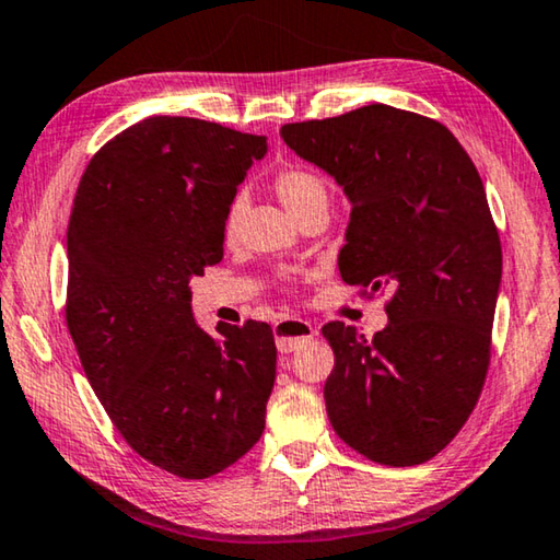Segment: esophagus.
<instances>
[{
    "instance_id": "1",
    "label": "esophagus",
    "mask_w": 560,
    "mask_h": 560,
    "mask_svg": "<svg viewBox=\"0 0 560 560\" xmlns=\"http://www.w3.org/2000/svg\"><path fill=\"white\" fill-rule=\"evenodd\" d=\"M273 334H277V349L281 353H291L299 346L312 341L316 336V328L304 322V318H283V322L273 326Z\"/></svg>"
}]
</instances>
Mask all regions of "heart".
<instances>
[{
	"label": "heart",
	"instance_id": "obj_1",
	"mask_svg": "<svg viewBox=\"0 0 560 560\" xmlns=\"http://www.w3.org/2000/svg\"><path fill=\"white\" fill-rule=\"evenodd\" d=\"M273 191H277V197L281 199V203L287 207V211L294 219L301 214V211H306L308 207H316V203L328 201V191H326V184L322 176L304 166L281 168V172L273 176ZM242 209H244L242 199H236L226 211L224 236L229 238V242L236 238V234H238Z\"/></svg>",
	"mask_w": 560,
	"mask_h": 560
}]
</instances>
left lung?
Listing matches in <instances>:
<instances>
[{"instance_id": "1", "label": "left lung", "mask_w": 560, "mask_h": 560, "mask_svg": "<svg viewBox=\"0 0 560 560\" xmlns=\"http://www.w3.org/2000/svg\"><path fill=\"white\" fill-rule=\"evenodd\" d=\"M281 139L351 203L341 279L392 291L374 339L322 328L328 421L376 464H423L471 416L491 359L501 242L481 176L443 124L388 104L283 124Z\"/></svg>"}]
</instances>
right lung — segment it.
Instances as JSON below:
<instances>
[{
  "label": "right lung",
  "mask_w": 560,
  "mask_h": 560,
  "mask_svg": "<svg viewBox=\"0 0 560 560\" xmlns=\"http://www.w3.org/2000/svg\"><path fill=\"white\" fill-rule=\"evenodd\" d=\"M266 137L149 117L92 156L67 229V326L84 374L141 458L209 478L261 439L277 346L269 324L191 312L194 277L224 256L236 186Z\"/></svg>",
  "instance_id": "right-lung-1"
}]
</instances>
